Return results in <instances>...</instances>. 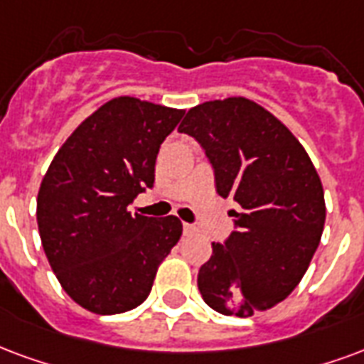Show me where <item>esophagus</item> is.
<instances>
[{
  "label": "esophagus",
  "mask_w": 364,
  "mask_h": 364,
  "mask_svg": "<svg viewBox=\"0 0 364 364\" xmlns=\"http://www.w3.org/2000/svg\"><path fill=\"white\" fill-rule=\"evenodd\" d=\"M183 231H185L187 235H191V233H195L196 228L195 225H191V223H183Z\"/></svg>",
  "instance_id": "34e87169"
}]
</instances>
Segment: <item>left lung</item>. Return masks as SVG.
Wrapping results in <instances>:
<instances>
[{
    "label": "left lung",
    "instance_id": "1",
    "mask_svg": "<svg viewBox=\"0 0 364 364\" xmlns=\"http://www.w3.org/2000/svg\"><path fill=\"white\" fill-rule=\"evenodd\" d=\"M181 133L200 142L216 191L237 203L235 231L198 270L204 303L250 316L284 301L305 276L324 230V189L303 144L243 96L191 107Z\"/></svg>",
    "mask_w": 364,
    "mask_h": 364
}]
</instances>
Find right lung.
I'll return each mask as SVG.
<instances>
[{"label":"right lung","instance_id":"1","mask_svg":"<svg viewBox=\"0 0 364 364\" xmlns=\"http://www.w3.org/2000/svg\"><path fill=\"white\" fill-rule=\"evenodd\" d=\"M183 114L133 96L109 100L69 134L40 183L46 257L86 311L119 314L144 303L181 237L179 218L131 214L129 204L152 187L160 144Z\"/></svg>","mask_w":364,"mask_h":364}]
</instances>
